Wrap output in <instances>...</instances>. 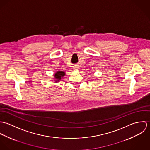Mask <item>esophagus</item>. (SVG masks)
I'll use <instances>...</instances> for the list:
<instances>
[{
  "label": "esophagus",
  "mask_w": 150,
  "mask_h": 150,
  "mask_svg": "<svg viewBox=\"0 0 150 150\" xmlns=\"http://www.w3.org/2000/svg\"><path fill=\"white\" fill-rule=\"evenodd\" d=\"M73 69H74V70H77V69H78V66H77V65H75V66H73Z\"/></svg>",
  "instance_id": "34e87169"
}]
</instances>
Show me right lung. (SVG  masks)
<instances>
[{
    "mask_svg": "<svg viewBox=\"0 0 150 150\" xmlns=\"http://www.w3.org/2000/svg\"><path fill=\"white\" fill-rule=\"evenodd\" d=\"M65 75V72L63 71H58L54 74L55 78V82L58 83L59 82L62 77H64Z\"/></svg>",
    "mask_w": 150,
    "mask_h": 150,
    "instance_id": "add662e5",
    "label": "right lung"
}]
</instances>
